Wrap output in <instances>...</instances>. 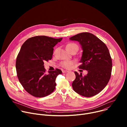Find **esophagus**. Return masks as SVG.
I'll return each mask as SVG.
<instances>
[{"instance_id": "1", "label": "esophagus", "mask_w": 127, "mask_h": 127, "mask_svg": "<svg viewBox=\"0 0 127 127\" xmlns=\"http://www.w3.org/2000/svg\"><path fill=\"white\" fill-rule=\"evenodd\" d=\"M62 72L63 73H67V72H68V71H67V70H62Z\"/></svg>"}]
</instances>
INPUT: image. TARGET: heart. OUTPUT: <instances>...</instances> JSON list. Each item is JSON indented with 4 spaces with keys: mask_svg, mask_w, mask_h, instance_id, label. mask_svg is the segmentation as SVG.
Masks as SVG:
<instances>
[{
    "mask_svg": "<svg viewBox=\"0 0 127 127\" xmlns=\"http://www.w3.org/2000/svg\"><path fill=\"white\" fill-rule=\"evenodd\" d=\"M75 48H77V49H78V46L76 44L73 43H69L66 46V49L67 51L69 52H70L72 49H73ZM74 62L73 61H64L61 62L60 66L63 68H64L66 69H69L71 68L72 65H74Z\"/></svg>",
    "mask_w": 127,
    "mask_h": 127,
    "instance_id": "b5f03b06",
    "label": "heart"
}]
</instances>
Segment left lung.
Segmentation results:
<instances>
[{
	"instance_id": "1",
	"label": "left lung",
	"mask_w": 127,
	"mask_h": 127,
	"mask_svg": "<svg viewBox=\"0 0 127 127\" xmlns=\"http://www.w3.org/2000/svg\"><path fill=\"white\" fill-rule=\"evenodd\" d=\"M79 42L83 50L78 68L88 71L85 76L74 72L75 79L72 84L78 94L92 97L99 94L107 84L112 73V60L105 44L94 34L83 32L70 38Z\"/></svg>"
}]
</instances>
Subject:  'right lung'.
I'll return each mask as SVG.
<instances>
[{
	"label": "right lung",
	"mask_w": 127,
	"mask_h": 127,
	"mask_svg": "<svg viewBox=\"0 0 127 127\" xmlns=\"http://www.w3.org/2000/svg\"><path fill=\"white\" fill-rule=\"evenodd\" d=\"M62 40L38 35L23 44L16 60V73L21 84L31 95L43 97L55 90L56 78L62 72L57 68L47 74L44 62L52 59L53 47Z\"/></svg>",
	"instance_id": "obj_1"
}]
</instances>
